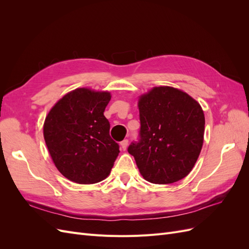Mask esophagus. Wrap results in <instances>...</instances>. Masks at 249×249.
<instances>
[{
	"mask_svg": "<svg viewBox=\"0 0 249 249\" xmlns=\"http://www.w3.org/2000/svg\"><path fill=\"white\" fill-rule=\"evenodd\" d=\"M127 144H129V140H127V139H124V140H123L122 142H120V145H122V148H123L124 150L126 149Z\"/></svg>",
	"mask_w": 249,
	"mask_h": 249,
	"instance_id": "34e87169",
	"label": "esophagus"
}]
</instances>
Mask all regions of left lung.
<instances>
[{
  "label": "left lung",
  "instance_id": "obj_1",
  "mask_svg": "<svg viewBox=\"0 0 249 249\" xmlns=\"http://www.w3.org/2000/svg\"><path fill=\"white\" fill-rule=\"evenodd\" d=\"M138 141L127 147L147 182L171 184L189 175L200 154L205 115L182 90L155 87L138 102Z\"/></svg>",
  "mask_w": 249,
  "mask_h": 249
}]
</instances>
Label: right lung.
Wrapping results in <instances>:
<instances>
[{"mask_svg": "<svg viewBox=\"0 0 249 249\" xmlns=\"http://www.w3.org/2000/svg\"><path fill=\"white\" fill-rule=\"evenodd\" d=\"M109 92L78 88L51 109L43 136L53 161L62 175L78 184H94L106 178L119 154L110 136L104 111Z\"/></svg>", "mask_w": 249, "mask_h": 249, "instance_id": "1", "label": "right lung"}]
</instances>
